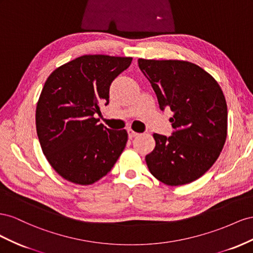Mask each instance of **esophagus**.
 <instances>
[{"instance_id": "obj_1", "label": "esophagus", "mask_w": 253, "mask_h": 253, "mask_svg": "<svg viewBox=\"0 0 253 253\" xmlns=\"http://www.w3.org/2000/svg\"><path fill=\"white\" fill-rule=\"evenodd\" d=\"M128 136H129V139H132V138H135L136 135H139V133L138 132H135L134 130H132V129H128Z\"/></svg>"}]
</instances>
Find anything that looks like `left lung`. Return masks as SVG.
I'll list each match as a JSON object with an SVG mask.
<instances>
[{
  "instance_id": "obj_1",
  "label": "left lung",
  "mask_w": 253,
  "mask_h": 253,
  "mask_svg": "<svg viewBox=\"0 0 253 253\" xmlns=\"http://www.w3.org/2000/svg\"><path fill=\"white\" fill-rule=\"evenodd\" d=\"M160 109L174 112L175 131L154 133L156 146L145 157L149 171L162 183L178 186L200 178L217 160L228 133L225 95L214 77L183 60H138Z\"/></svg>"
}]
</instances>
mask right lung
<instances>
[{"label":"right lung","mask_w":253,"mask_h":253,"mask_svg":"<svg viewBox=\"0 0 253 253\" xmlns=\"http://www.w3.org/2000/svg\"><path fill=\"white\" fill-rule=\"evenodd\" d=\"M131 57L84 55L48 76L36 108V128L46 160L68 181L89 185L111 170L128 133L98 124L94 114L109 103L113 79Z\"/></svg>","instance_id":"right-lung-1"}]
</instances>
